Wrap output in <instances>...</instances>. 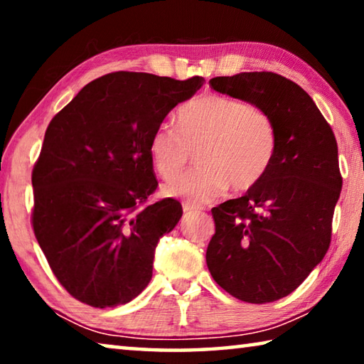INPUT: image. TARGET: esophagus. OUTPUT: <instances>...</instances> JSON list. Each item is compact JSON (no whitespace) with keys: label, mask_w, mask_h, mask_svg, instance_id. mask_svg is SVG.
Listing matches in <instances>:
<instances>
[{"label":"esophagus","mask_w":364,"mask_h":364,"mask_svg":"<svg viewBox=\"0 0 364 364\" xmlns=\"http://www.w3.org/2000/svg\"><path fill=\"white\" fill-rule=\"evenodd\" d=\"M199 210H200V207H197L194 204H188V202H184V204H183V212L186 213V215L194 213V212H199Z\"/></svg>","instance_id":"esophagus-1"}]
</instances>
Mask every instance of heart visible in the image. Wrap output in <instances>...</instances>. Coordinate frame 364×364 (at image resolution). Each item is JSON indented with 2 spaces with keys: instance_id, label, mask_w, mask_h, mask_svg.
<instances>
[{
  "instance_id": "1",
  "label": "heart",
  "mask_w": 364,
  "mask_h": 364,
  "mask_svg": "<svg viewBox=\"0 0 364 364\" xmlns=\"http://www.w3.org/2000/svg\"><path fill=\"white\" fill-rule=\"evenodd\" d=\"M199 149L200 167L164 186L165 196L212 202L232 186L244 193L268 175L278 149V134L263 109L237 97L205 93L178 112V128L160 123L149 141L157 173L170 180L186 168Z\"/></svg>"
}]
</instances>
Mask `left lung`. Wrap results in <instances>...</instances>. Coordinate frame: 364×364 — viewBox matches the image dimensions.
<instances>
[{
	"instance_id": "obj_1",
	"label": "left lung",
	"mask_w": 364,
	"mask_h": 364,
	"mask_svg": "<svg viewBox=\"0 0 364 364\" xmlns=\"http://www.w3.org/2000/svg\"><path fill=\"white\" fill-rule=\"evenodd\" d=\"M208 83L263 109L278 134L262 183L212 208L215 234L205 255L228 294L268 304L294 292L329 249L342 189L337 141L306 91L278 73L242 72Z\"/></svg>"
}]
</instances>
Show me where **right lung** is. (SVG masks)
<instances>
[{"label": "right lung", "instance_id": "right-lung-1", "mask_svg": "<svg viewBox=\"0 0 364 364\" xmlns=\"http://www.w3.org/2000/svg\"><path fill=\"white\" fill-rule=\"evenodd\" d=\"M143 72L93 80L54 115L32 171L36 241L72 297L128 304L152 278L159 239L183 215L157 189L149 141L176 104L204 85Z\"/></svg>", "mask_w": 364, "mask_h": 364}]
</instances>
